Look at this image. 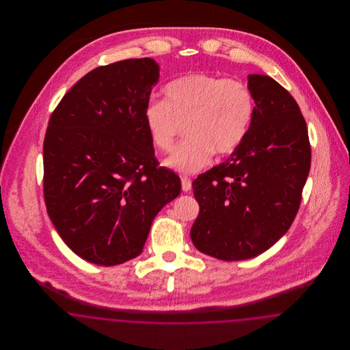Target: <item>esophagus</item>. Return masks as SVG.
<instances>
[{
	"label": "esophagus",
	"mask_w": 350,
	"mask_h": 350,
	"mask_svg": "<svg viewBox=\"0 0 350 350\" xmlns=\"http://www.w3.org/2000/svg\"><path fill=\"white\" fill-rule=\"evenodd\" d=\"M181 183H183V190L185 193H187V191L191 190V180H190V178L183 177V178H181Z\"/></svg>",
	"instance_id": "34e87169"
}]
</instances>
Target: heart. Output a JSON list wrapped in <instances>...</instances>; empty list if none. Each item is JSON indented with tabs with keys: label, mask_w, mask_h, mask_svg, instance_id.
Listing matches in <instances>:
<instances>
[{
	"label": "heart",
	"mask_w": 350,
	"mask_h": 350,
	"mask_svg": "<svg viewBox=\"0 0 350 350\" xmlns=\"http://www.w3.org/2000/svg\"><path fill=\"white\" fill-rule=\"evenodd\" d=\"M165 100H150L144 122L157 150L170 152L183 126L186 139L165 165L191 174L208 165L214 153L227 156L245 140L254 113L247 83L207 73H190L167 83Z\"/></svg>",
	"instance_id": "1"
}]
</instances>
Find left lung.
Returning <instances> with one entry per match:
<instances>
[{
  "instance_id": "left-lung-1",
  "label": "left lung",
  "mask_w": 350,
  "mask_h": 350,
  "mask_svg": "<svg viewBox=\"0 0 350 350\" xmlns=\"http://www.w3.org/2000/svg\"><path fill=\"white\" fill-rule=\"evenodd\" d=\"M250 131L220 165L193 181L200 204L190 237L223 261L253 258L288 231L311 167L306 120L293 96L271 77L250 75Z\"/></svg>"
}]
</instances>
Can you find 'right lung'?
Here are the masks:
<instances>
[{
    "instance_id": "obj_1",
    "label": "right lung",
    "mask_w": 350,
    "mask_h": 350,
    "mask_svg": "<svg viewBox=\"0 0 350 350\" xmlns=\"http://www.w3.org/2000/svg\"><path fill=\"white\" fill-rule=\"evenodd\" d=\"M159 66L129 59L96 68L53 110L43 144L51 221L83 260L113 267L143 252L159 211L181 193L159 167L144 122Z\"/></svg>"
}]
</instances>
